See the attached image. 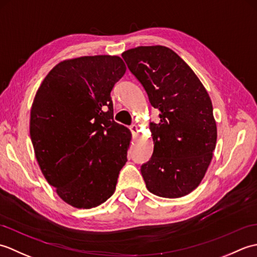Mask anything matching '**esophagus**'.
<instances>
[{
    "label": "esophagus",
    "instance_id": "34e87169",
    "mask_svg": "<svg viewBox=\"0 0 257 257\" xmlns=\"http://www.w3.org/2000/svg\"><path fill=\"white\" fill-rule=\"evenodd\" d=\"M129 129H130V132H132V134H133V137H137L138 136V125L137 124H132L129 127Z\"/></svg>",
    "mask_w": 257,
    "mask_h": 257
}]
</instances>
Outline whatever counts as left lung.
Masks as SVG:
<instances>
[{
  "label": "left lung",
  "mask_w": 257,
  "mask_h": 257,
  "mask_svg": "<svg viewBox=\"0 0 257 257\" xmlns=\"http://www.w3.org/2000/svg\"><path fill=\"white\" fill-rule=\"evenodd\" d=\"M159 109L150 123L154 154L141 166L146 187L162 198H181L198 187L216 145L210 96L189 65L166 46H139L121 54Z\"/></svg>",
  "instance_id": "obj_1"
}]
</instances>
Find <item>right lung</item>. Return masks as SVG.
I'll return each instance as SVG.
<instances>
[{
    "label": "right lung",
    "instance_id": "1",
    "mask_svg": "<svg viewBox=\"0 0 257 257\" xmlns=\"http://www.w3.org/2000/svg\"><path fill=\"white\" fill-rule=\"evenodd\" d=\"M125 73L118 56L61 62L38 88L30 135L47 182L78 209L103 203L127 162L129 129L113 121L110 92Z\"/></svg>",
    "mask_w": 257,
    "mask_h": 257
}]
</instances>
